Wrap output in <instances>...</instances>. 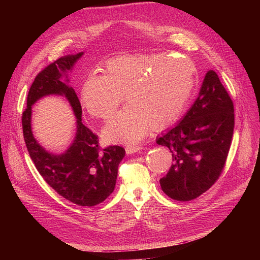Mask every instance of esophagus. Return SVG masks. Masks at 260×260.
Here are the masks:
<instances>
[{"instance_id":"obj_1","label":"esophagus","mask_w":260,"mask_h":260,"mask_svg":"<svg viewBox=\"0 0 260 260\" xmlns=\"http://www.w3.org/2000/svg\"><path fill=\"white\" fill-rule=\"evenodd\" d=\"M142 149H143V146H142V145H129V146H126V147H125L126 154H134V153H136V152L142 151Z\"/></svg>"}]
</instances>
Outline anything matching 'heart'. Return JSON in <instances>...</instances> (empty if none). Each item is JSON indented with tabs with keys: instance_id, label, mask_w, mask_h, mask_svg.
Returning a JSON list of instances; mask_svg holds the SVG:
<instances>
[{
	"instance_id": "b5f03b06",
	"label": "heart",
	"mask_w": 260,
	"mask_h": 260,
	"mask_svg": "<svg viewBox=\"0 0 260 260\" xmlns=\"http://www.w3.org/2000/svg\"><path fill=\"white\" fill-rule=\"evenodd\" d=\"M196 84V68L187 58L168 54H131L109 59L102 76L88 77L82 85L80 102L89 116L111 117L123 101L128 105L117 113L103 129L108 143H136L149 126L170 127L180 118Z\"/></svg>"
}]
</instances>
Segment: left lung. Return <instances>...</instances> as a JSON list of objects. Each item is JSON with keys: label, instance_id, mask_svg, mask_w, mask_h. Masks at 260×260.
<instances>
[{"label": "left lung", "instance_id": "obj_1", "mask_svg": "<svg viewBox=\"0 0 260 260\" xmlns=\"http://www.w3.org/2000/svg\"><path fill=\"white\" fill-rule=\"evenodd\" d=\"M235 125L234 104L215 71L207 73L198 98L183 119L157 138L173 158L160 185L172 199L189 201L218 180L229 155Z\"/></svg>", "mask_w": 260, "mask_h": 260}]
</instances>
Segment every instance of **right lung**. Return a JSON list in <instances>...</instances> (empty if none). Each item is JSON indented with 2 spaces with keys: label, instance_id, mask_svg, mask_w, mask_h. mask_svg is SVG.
<instances>
[{
  "label": "right lung",
  "instance_id": "obj_1",
  "mask_svg": "<svg viewBox=\"0 0 260 260\" xmlns=\"http://www.w3.org/2000/svg\"><path fill=\"white\" fill-rule=\"evenodd\" d=\"M82 54L83 52L67 54L36 76L27 95V107L22 114V128L27 151L42 178L65 199L78 206L93 207L114 192L118 167L125 149L119 145L100 146L98 135L82 123V107L75 90L61 81L63 74L72 70ZM52 93L64 94L77 117L73 144L65 154L57 156L46 152L35 141L30 124L31 105Z\"/></svg>",
  "mask_w": 260,
  "mask_h": 260
}]
</instances>
